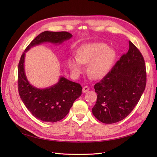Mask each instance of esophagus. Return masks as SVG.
<instances>
[{"mask_svg": "<svg viewBox=\"0 0 157 157\" xmlns=\"http://www.w3.org/2000/svg\"><path fill=\"white\" fill-rule=\"evenodd\" d=\"M89 90H90V88H89L88 86H84V87H83V88H82V92H83L84 93H85V92H88Z\"/></svg>", "mask_w": 157, "mask_h": 157, "instance_id": "34e87169", "label": "esophagus"}]
</instances>
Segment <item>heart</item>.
Masks as SVG:
<instances>
[{
  "label": "heart",
  "mask_w": 157,
  "mask_h": 157,
  "mask_svg": "<svg viewBox=\"0 0 157 157\" xmlns=\"http://www.w3.org/2000/svg\"><path fill=\"white\" fill-rule=\"evenodd\" d=\"M116 58V52L103 42H94L80 46L77 56H70L67 64L71 72L78 76L82 72V64L88 63L87 73L94 79L101 78L108 73Z\"/></svg>",
  "instance_id": "1"
}]
</instances>
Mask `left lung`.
Returning a JSON list of instances; mask_svg holds the SVG:
<instances>
[{
  "instance_id": "obj_1",
  "label": "left lung",
  "mask_w": 157,
  "mask_h": 157,
  "mask_svg": "<svg viewBox=\"0 0 157 157\" xmlns=\"http://www.w3.org/2000/svg\"><path fill=\"white\" fill-rule=\"evenodd\" d=\"M145 63L137 47L129 41V50L102 80L94 85L97 101L92 113L105 124L125 118L143 94L147 82Z\"/></svg>"
}]
</instances>
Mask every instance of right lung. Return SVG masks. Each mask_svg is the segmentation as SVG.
I'll list each match as a JSON object with an SVG mask.
<instances>
[{
    "instance_id": "obj_1",
    "label": "right lung",
    "mask_w": 157,
    "mask_h": 157,
    "mask_svg": "<svg viewBox=\"0 0 157 157\" xmlns=\"http://www.w3.org/2000/svg\"><path fill=\"white\" fill-rule=\"evenodd\" d=\"M66 31H44L33 39L22 54L18 64V92L23 103L32 115L43 122H56L67 115L74 101L82 94V86L60 77L58 82L44 89L36 88L28 81L24 70L25 52L43 42L61 44L72 37Z\"/></svg>"
}]
</instances>
